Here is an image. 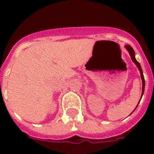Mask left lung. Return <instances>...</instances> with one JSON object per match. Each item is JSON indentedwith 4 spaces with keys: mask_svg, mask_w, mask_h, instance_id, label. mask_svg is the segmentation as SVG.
Returning <instances> with one entry per match:
<instances>
[{
    "mask_svg": "<svg viewBox=\"0 0 154 154\" xmlns=\"http://www.w3.org/2000/svg\"><path fill=\"white\" fill-rule=\"evenodd\" d=\"M125 47L127 49V51H129V53H130V57H131L133 62L136 65V66H137V67L139 68V70L140 71L141 77H142V95H143V93H144V75H143V72H142V68H141V66H140V64H139V62H138L137 60H136V58H135V52H134V50L133 49V48H132L130 45H127ZM142 97H141V98H142ZM140 100H141V99H140Z\"/></svg>",
    "mask_w": 154,
    "mask_h": 154,
    "instance_id": "left-lung-1",
    "label": "left lung"
}]
</instances>
